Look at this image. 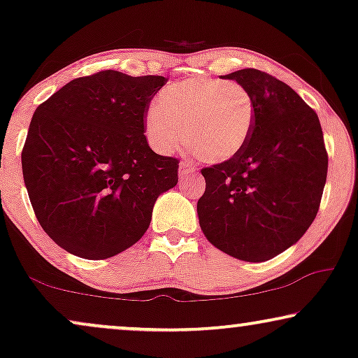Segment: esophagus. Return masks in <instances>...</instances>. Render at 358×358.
<instances>
[{"instance_id":"esophagus-1","label":"esophagus","mask_w":358,"mask_h":358,"mask_svg":"<svg viewBox=\"0 0 358 358\" xmlns=\"http://www.w3.org/2000/svg\"><path fill=\"white\" fill-rule=\"evenodd\" d=\"M195 173V168H194V164L190 163V161H182V163L179 164V179L180 180H184V179H187L190 174H194Z\"/></svg>"}]
</instances>
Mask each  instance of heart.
<instances>
[{
  "label": "heart",
  "mask_w": 358,
  "mask_h": 358,
  "mask_svg": "<svg viewBox=\"0 0 358 358\" xmlns=\"http://www.w3.org/2000/svg\"><path fill=\"white\" fill-rule=\"evenodd\" d=\"M158 106L145 115V135L159 153H171L182 141L203 163L231 161L248 145L256 106L239 83L192 78L164 87Z\"/></svg>",
  "instance_id": "obj_1"
}]
</instances>
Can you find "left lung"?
I'll return each mask as SVG.
<instances>
[{
	"mask_svg": "<svg viewBox=\"0 0 358 358\" xmlns=\"http://www.w3.org/2000/svg\"><path fill=\"white\" fill-rule=\"evenodd\" d=\"M222 78L251 92L256 119L236 158L202 169L199 223L220 251L264 262L293 246L316 218L327 176L324 138L316 112L283 81L254 68Z\"/></svg>",
	"mask_w": 358,
	"mask_h": 358,
	"instance_id": "1",
	"label": "left lung"
}]
</instances>
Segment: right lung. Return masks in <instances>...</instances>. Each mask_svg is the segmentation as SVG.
<instances>
[{"instance_id": "1", "label": "right lung", "mask_w": 358, "mask_h": 358, "mask_svg": "<svg viewBox=\"0 0 358 358\" xmlns=\"http://www.w3.org/2000/svg\"><path fill=\"white\" fill-rule=\"evenodd\" d=\"M166 81L99 71L34 112L24 184L43 231L65 251L99 261L134 246L156 199L178 184L179 161L156 155L145 136L150 102Z\"/></svg>"}]
</instances>
